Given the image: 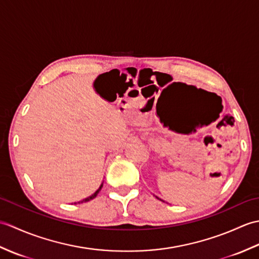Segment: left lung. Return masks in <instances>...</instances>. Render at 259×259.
Returning a JSON list of instances; mask_svg holds the SVG:
<instances>
[{
    "label": "left lung",
    "instance_id": "8db88e82",
    "mask_svg": "<svg viewBox=\"0 0 259 259\" xmlns=\"http://www.w3.org/2000/svg\"><path fill=\"white\" fill-rule=\"evenodd\" d=\"M156 198H158V197H156ZM158 199H159V198H158ZM160 200H161V199H160Z\"/></svg>",
    "mask_w": 259,
    "mask_h": 259
}]
</instances>
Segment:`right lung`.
Wrapping results in <instances>:
<instances>
[{
  "mask_svg": "<svg viewBox=\"0 0 259 259\" xmlns=\"http://www.w3.org/2000/svg\"><path fill=\"white\" fill-rule=\"evenodd\" d=\"M102 186H103V183L101 184V186L100 187H99V189L95 192V194H92L90 197H88V198H85V199H83V200H81V201H79L78 203H80V202H87V201H89V200H92L93 199V198H96L97 196H98V194H99V191H100L101 190V188H102ZM75 203V202H74Z\"/></svg>",
  "mask_w": 259,
  "mask_h": 259,
  "instance_id": "obj_1",
  "label": "right lung"
}]
</instances>
